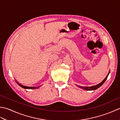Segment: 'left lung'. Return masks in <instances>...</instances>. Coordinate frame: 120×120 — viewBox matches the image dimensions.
I'll return each mask as SVG.
<instances>
[{"mask_svg":"<svg viewBox=\"0 0 120 120\" xmlns=\"http://www.w3.org/2000/svg\"><path fill=\"white\" fill-rule=\"evenodd\" d=\"M109 73H110V71H109L108 74H107V75L106 77L105 78V79H104L102 81H101V83L98 84V85H95V86H77L79 87L80 88L83 89H84V90H87V91L95 90H96V89H98V88L100 87L101 86H102L103 85V83L105 82V81L107 79V77L109 74Z\"/></svg>","mask_w":120,"mask_h":120,"instance_id":"8db88e82","label":"left lung"}]
</instances>
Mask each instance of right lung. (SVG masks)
I'll list each match as a JSON object with an SVG mask.
<instances>
[{"label":"right lung","mask_w":120,"mask_h":120,"mask_svg":"<svg viewBox=\"0 0 120 120\" xmlns=\"http://www.w3.org/2000/svg\"><path fill=\"white\" fill-rule=\"evenodd\" d=\"M17 82V83L18 84V85H19V86H21V87H22V88H24V89H38V88H40L41 86H23V85H21V84L20 83H19V82Z\"/></svg>","instance_id":"1"}]
</instances>
